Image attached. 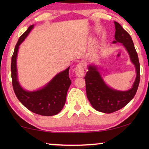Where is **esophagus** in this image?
Instances as JSON below:
<instances>
[{
	"label": "esophagus",
	"mask_w": 149,
	"mask_h": 149,
	"mask_svg": "<svg viewBox=\"0 0 149 149\" xmlns=\"http://www.w3.org/2000/svg\"><path fill=\"white\" fill-rule=\"evenodd\" d=\"M75 75L78 77H83L84 75V64L80 62L78 64L75 68Z\"/></svg>",
	"instance_id": "esophagus-1"
}]
</instances>
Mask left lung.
I'll return each instance as SVG.
<instances>
[{"label":"left lung","mask_w":149,"mask_h":149,"mask_svg":"<svg viewBox=\"0 0 149 149\" xmlns=\"http://www.w3.org/2000/svg\"><path fill=\"white\" fill-rule=\"evenodd\" d=\"M114 24L116 40L113 43L121 42L125 47L131 61L135 65L137 75L132 88L126 91H120L107 86L95 66L88 67L89 70L85 76L87 99L95 110L107 114L114 112L127 105L135 95L140 81L139 61L132 37L120 24L114 22Z\"/></svg>","instance_id":"1"}]
</instances>
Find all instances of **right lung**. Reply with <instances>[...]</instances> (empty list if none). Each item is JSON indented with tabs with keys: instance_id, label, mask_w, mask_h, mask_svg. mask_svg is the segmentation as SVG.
Here are the masks:
<instances>
[{
	"instance_id": "add662e5",
	"label": "right lung",
	"mask_w": 149,
	"mask_h": 149,
	"mask_svg": "<svg viewBox=\"0 0 149 149\" xmlns=\"http://www.w3.org/2000/svg\"><path fill=\"white\" fill-rule=\"evenodd\" d=\"M33 27L30 26L27 31L19 37L15 47L11 60L12 83L17 99L25 107L35 114L50 116L56 115L62 110L66 99L67 92L71 85L69 77L70 67L52 78L41 89L35 91H27L22 88L17 81L16 58L19 45L24 41Z\"/></svg>"
}]
</instances>
